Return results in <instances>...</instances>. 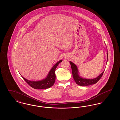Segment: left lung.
Masks as SVG:
<instances>
[{
	"label": "left lung",
	"instance_id": "obj_1",
	"mask_svg": "<svg viewBox=\"0 0 120 120\" xmlns=\"http://www.w3.org/2000/svg\"><path fill=\"white\" fill-rule=\"evenodd\" d=\"M107 56L108 58V54H107ZM72 72V75L73 79L76 82V83L80 86H88L92 85L94 84H96L97 82L101 79L103 75V72L99 76H98L97 77L93 79H84L79 76L78 74V71L77 67L76 65L72 63L71 62H70Z\"/></svg>",
	"mask_w": 120,
	"mask_h": 120
}]
</instances>
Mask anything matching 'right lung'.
Returning a JSON list of instances; mask_svg holds the SVG:
<instances>
[{"label": "right lung", "mask_w": 120, "mask_h": 120, "mask_svg": "<svg viewBox=\"0 0 120 120\" xmlns=\"http://www.w3.org/2000/svg\"><path fill=\"white\" fill-rule=\"evenodd\" d=\"M62 60H60L52 68L50 71L49 74L45 79L44 80L37 81H32L25 79L23 77V79L28 84L29 86L32 87L35 89H45L51 87L52 86H53L56 78L55 75V70L57 67L59 63L62 62Z\"/></svg>", "instance_id": "obj_1"}]
</instances>
